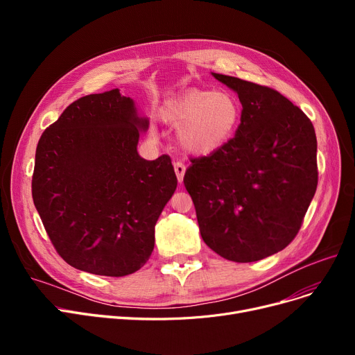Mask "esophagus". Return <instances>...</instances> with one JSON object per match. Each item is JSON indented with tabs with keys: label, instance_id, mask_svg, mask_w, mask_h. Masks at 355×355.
I'll list each match as a JSON object with an SVG mask.
<instances>
[{
	"label": "esophagus",
	"instance_id": "1",
	"mask_svg": "<svg viewBox=\"0 0 355 355\" xmlns=\"http://www.w3.org/2000/svg\"><path fill=\"white\" fill-rule=\"evenodd\" d=\"M174 171H175V175H177L178 182H182L184 174H185V165H184L182 162H175V164H174Z\"/></svg>",
	"mask_w": 355,
	"mask_h": 355
}]
</instances>
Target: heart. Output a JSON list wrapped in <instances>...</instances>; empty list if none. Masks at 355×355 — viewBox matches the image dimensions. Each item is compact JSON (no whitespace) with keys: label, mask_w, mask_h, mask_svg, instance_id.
I'll return each mask as SVG.
<instances>
[{"label":"heart","mask_w":355,"mask_h":355,"mask_svg":"<svg viewBox=\"0 0 355 355\" xmlns=\"http://www.w3.org/2000/svg\"><path fill=\"white\" fill-rule=\"evenodd\" d=\"M164 122L177 126L178 146L189 155H209L225 146L241 121V105L227 90L185 92L168 105Z\"/></svg>","instance_id":"obj_1"}]
</instances>
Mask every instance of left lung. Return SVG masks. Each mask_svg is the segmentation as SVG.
I'll use <instances>...</instances> for the list:
<instances>
[{
	"label": "left lung",
	"instance_id": "8db88e82",
	"mask_svg": "<svg viewBox=\"0 0 355 355\" xmlns=\"http://www.w3.org/2000/svg\"><path fill=\"white\" fill-rule=\"evenodd\" d=\"M211 74L237 93L241 121L225 146L191 161L184 185L204 243L233 262H256L301 229L318 184L315 129L279 92Z\"/></svg>",
	"mask_w": 355,
	"mask_h": 355
}]
</instances>
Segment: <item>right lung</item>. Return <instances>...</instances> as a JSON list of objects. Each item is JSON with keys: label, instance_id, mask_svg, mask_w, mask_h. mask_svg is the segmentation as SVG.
I'll use <instances>...</instances> for the list:
<instances>
[{"label": "right lung", "instance_id": "right-lung-1", "mask_svg": "<svg viewBox=\"0 0 355 355\" xmlns=\"http://www.w3.org/2000/svg\"><path fill=\"white\" fill-rule=\"evenodd\" d=\"M149 121L119 89L69 105L35 149L33 201L70 266L102 276L141 269L175 189L171 158L138 154Z\"/></svg>", "mask_w": 355, "mask_h": 355}]
</instances>
